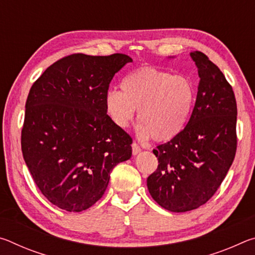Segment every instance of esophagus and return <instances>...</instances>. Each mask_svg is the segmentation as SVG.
Returning <instances> with one entry per match:
<instances>
[{
    "label": "esophagus",
    "instance_id": "esophagus-1",
    "mask_svg": "<svg viewBox=\"0 0 255 255\" xmlns=\"http://www.w3.org/2000/svg\"><path fill=\"white\" fill-rule=\"evenodd\" d=\"M131 147H132V154H133V155H137V154L139 153L140 150H141L139 146H138L136 143H132V144H131Z\"/></svg>",
    "mask_w": 255,
    "mask_h": 255
}]
</instances>
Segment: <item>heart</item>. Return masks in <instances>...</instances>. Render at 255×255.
<instances>
[{
	"label": "heart",
	"mask_w": 255,
	"mask_h": 255,
	"mask_svg": "<svg viewBox=\"0 0 255 255\" xmlns=\"http://www.w3.org/2000/svg\"><path fill=\"white\" fill-rule=\"evenodd\" d=\"M122 92L109 90L105 97L107 114L118 128H126L135 117L137 136L169 141L183 130L195 102V90L183 76L145 67L122 81Z\"/></svg>",
	"instance_id": "b5f03b06"
}]
</instances>
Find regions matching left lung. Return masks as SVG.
Here are the masks:
<instances>
[{
  "label": "left lung",
  "instance_id": "obj_1",
  "mask_svg": "<svg viewBox=\"0 0 255 255\" xmlns=\"http://www.w3.org/2000/svg\"><path fill=\"white\" fill-rule=\"evenodd\" d=\"M190 56L200 79L195 108L183 130L153 149L158 166L147 178L153 199L173 213L206 204L236 153L237 108L232 86L205 54L193 51Z\"/></svg>",
  "mask_w": 255,
  "mask_h": 255
}]
</instances>
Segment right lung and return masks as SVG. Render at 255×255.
<instances>
[{"label": "right lung", "instance_id": "right-lung-1", "mask_svg": "<svg viewBox=\"0 0 255 255\" xmlns=\"http://www.w3.org/2000/svg\"><path fill=\"white\" fill-rule=\"evenodd\" d=\"M127 55L74 54L57 60L30 89L21 148L42 195L70 213L103 196L110 173L131 157L132 139L107 115L111 80Z\"/></svg>", "mask_w": 255, "mask_h": 255}]
</instances>
